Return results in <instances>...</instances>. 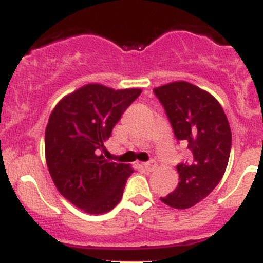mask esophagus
<instances>
[{"instance_id":"obj_1","label":"esophagus","mask_w":263,"mask_h":263,"mask_svg":"<svg viewBox=\"0 0 263 263\" xmlns=\"http://www.w3.org/2000/svg\"><path fill=\"white\" fill-rule=\"evenodd\" d=\"M142 166H144V169L146 172H153V171H155L156 163L154 160H151V161H147V163L142 164Z\"/></svg>"}]
</instances>
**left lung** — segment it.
I'll use <instances>...</instances> for the list:
<instances>
[{
	"label": "left lung",
	"mask_w": 263,
	"mask_h": 263,
	"mask_svg": "<svg viewBox=\"0 0 263 263\" xmlns=\"http://www.w3.org/2000/svg\"><path fill=\"white\" fill-rule=\"evenodd\" d=\"M174 135L190 150V159L177 165L179 183L161 202L173 209L192 208L208 197L222 178L229 161L232 131L220 103L187 81L155 87Z\"/></svg>",
	"instance_id": "left-lung-1"
}]
</instances>
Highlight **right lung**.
<instances>
[{
	"mask_svg": "<svg viewBox=\"0 0 263 263\" xmlns=\"http://www.w3.org/2000/svg\"><path fill=\"white\" fill-rule=\"evenodd\" d=\"M141 91L87 84L62 98L50 113L46 128L49 174L58 192L85 213H108L121 201L134 169L105 160L99 150Z\"/></svg>",
	"mask_w": 263,
	"mask_h": 263,
	"instance_id": "right-lung-1",
	"label": "right lung"
}]
</instances>
